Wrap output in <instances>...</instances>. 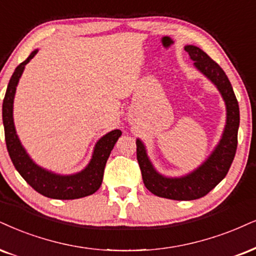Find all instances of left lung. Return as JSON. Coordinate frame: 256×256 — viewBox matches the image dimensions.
Listing matches in <instances>:
<instances>
[{
	"instance_id": "left-lung-1",
	"label": "left lung",
	"mask_w": 256,
	"mask_h": 256,
	"mask_svg": "<svg viewBox=\"0 0 256 256\" xmlns=\"http://www.w3.org/2000/svg\"><path fill=\"white\" fill-rule=\"evenodd\" d=\"M196 68L218 88L226 106V126L222 140L209 159L191 174L182 178H165L156 173L148 160L144 146L136 141V158L146 188L158 197L174 200H194L204 197L228 173L238 148L240 109L232 84L222 68L198 47L185 46Z\"/></svg>"
}]
</instances>
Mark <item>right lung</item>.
<instances>
[{"instance_id":"1","label":"right lung","mask_w":256,"mask_h":256,"mask_svg":"<svg viewBox=\"0 0 256 256\" xmlns=\"http://www.w3.org/2000/svg\"><path fill=\"white\" fill-rule=\"evenodd\" d=\"M36 54V51L32 52L30 56L15 68L10 80H9L6 96L3 98L2 118L4 126V138L7 150L10 156L12 165L18 170L22 178L40 194L54 200H77L86 197L96 192L100 188L103 180V173L106 162L110 156V152L121 136V130L115 129L100 138L94 147L92 159L86 168L80 173L74 176H56L45 171L36 166L30 160L26 150L18 141L12 122V102L16 90L18 82L20 80L24 65Z\"/></svg>"}]
</instances>
